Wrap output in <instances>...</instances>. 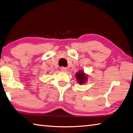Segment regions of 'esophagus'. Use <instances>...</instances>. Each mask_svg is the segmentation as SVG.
Listing matches in <instances>:
<instances>
[{"label":"esophagus","mask_w":133,"mask_h":133,"mask_svg":"<svg viewBox=\"0 0 133 133\" xmlns=\"http://www.w3.org/2000/svg\"><path fill=\"white\" fill-rule=\"evenodd\" d=\"M60 70H61L62 71L65 72V71H67V68H66V67H60Z\"/></svg>","instance_id":"1"}]
</instances>
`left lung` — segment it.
Returning a JSON list of instances; mask_svg holds the SVG:
<instances>
[{"label":"left lung","instance_id":"left-lung-1","mask_svg":"<svg viewBox=\"0 0 133 133\" xmlns=\"http://www.w3.org/2000/svg\"><path fill=\"white\" fill-rule=\"evenodd\" d=\"M76 75L77 81H78V83L80 84H84L86 81L87 79V77L85 76L83 71H79Z\"/></svg>","mask_w":133,"mask_h":133}]
</instances>
